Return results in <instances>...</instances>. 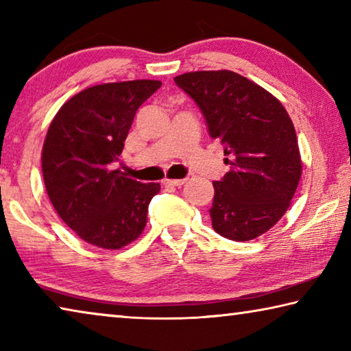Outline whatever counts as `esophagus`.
I'll return each mask as SVG.
<instances>
[{"label": "esophagus", "instance_id": "34e87169", "mask_svg": "<svg viewBox=\"0 0 351 351\" xmlns=\"http://www.w3.org/2000/svg\"><path fill=\"white\" fill-rule=\"evenodd\" d=\"M187 180H164L162 184L165 187H181L186 184Z\"/></svg>", "mask_w": 351, "mask_h": 351}]
</instances>
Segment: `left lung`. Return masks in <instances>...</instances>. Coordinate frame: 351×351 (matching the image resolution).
I'll return each mask as SVG.
<instances>
[{
	"instance_id": "8db88e82",
	"label": "left lung",
	"mask_w": 351,
	"mask_h": 351,
	"mask_svg": "<svg viewBox=\"0 0 351 351\" xmlns=\"http://www.w3.org/2000/svg\"><path fill=\"white\" fill-rule=\"evenodd\" d=\"M175 83L198 105L230 165L213 182V230L234 241L265 234L287 212L302 175L287 110L265 88L232 71L186 73Z\"/></svg>"
}]
</instances>
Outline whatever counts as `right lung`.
I'll return each mask as SVG.
<instances>
[{"label": "right lung", "mask_w": 351, "mask_h": 351, "mask_svg": "<svg viewBox=\"0 0 351 351\" xmlns=\"http://www.w3.org/2000/svg\"><path fill=\"white\" fill-rule=\"evenodd\" d=\"M159 80L96 85L64 104L47 130L41 170L47 197L66 226L90 245L121 249L142 234L156 182L111 170L119 161L136 111Z\"/></svg>", "instance_id": "add662e5"}]
</instances>
